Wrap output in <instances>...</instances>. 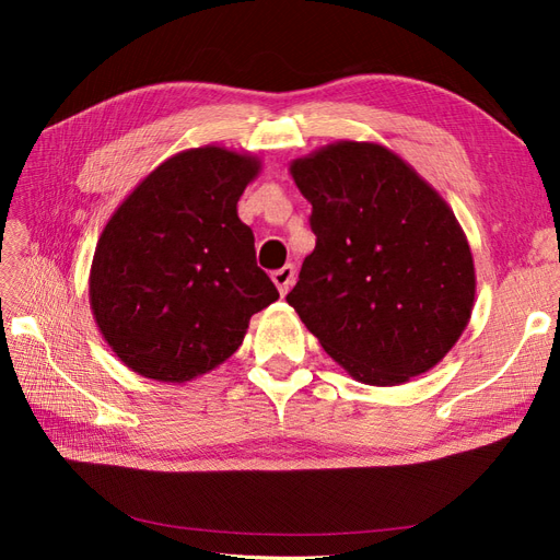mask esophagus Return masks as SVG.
<instances>
[{
    "instance_id": "obj_1",
    "label": "esophagus",
    "mask_w": 560,
    "mask_h": 560,
    "mask_svg": "<svg viewBox=\"0 0 560 560\" xmlns=\"http://www.w3.org/2000/svg\"><path fill=\"white\" fill-rule=\"evenodd\" d=\"M270 278H273V282H276V287H278V292L284 296L287 292H290V287L294 284L296 268H294L292 264H287V266L273 270V276H270Z\"/></svg>"
}]
</instances>
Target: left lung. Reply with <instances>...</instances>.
Wrapping results in <instances>:
<instances>
[{
	"instance_id": "obj_1",
	"label": "left lung",
	"mask_w": 560,
	"mask_h": 560,
	"mask_svg": "<svg viewBox=\"0 0 560 560\" xmlns=\"http://www.w3.org/2000/svg\"><path fill=\"white\" fill-rule=\"evenodd\" d=\"M315 249L287 303L334 362L366 385H401L446 358L477 276L448 202L395 151L338 140L290 163Z\"/></svg>"
}]
</instances>
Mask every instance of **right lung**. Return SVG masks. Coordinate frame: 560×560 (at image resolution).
Returning <instances> with one entry per match:
<instances>
[{
  "label": "right lung",
  "instance_id": "add662e5",
  "mask_svg": "<svg viewBox=\"0 0 560 560\" xmlns=\"http://www.w3.org/2000/svg\"><path fill=\"white\" fill-rule=\"evenodd\" d=\"M257 156L206 144L154 167L95 245L89 299L107 346L135 374L189 383L241 348L249 317L278 301L238 217Z\"/></svg>",
  "mask_w": 560,
  "mask_h": 560
}]
</instances>
